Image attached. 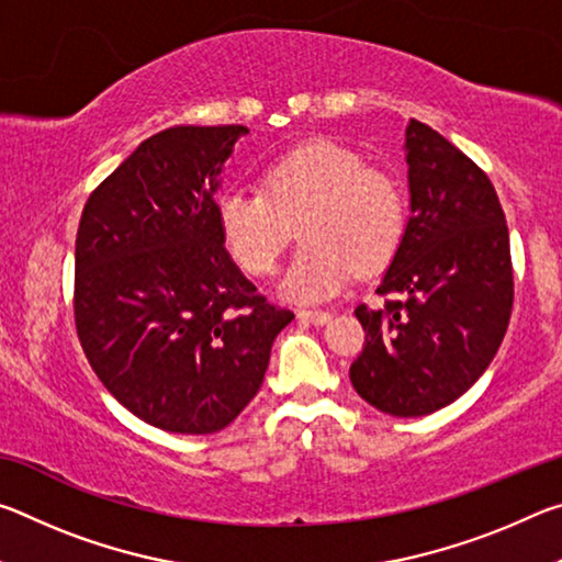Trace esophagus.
<instances>
[{
	"mask_svg": "<svg viewBox=\"0 0 562 562\" xmlns=\"http://www.w3.org/2000/svg\"><path fill=\"white\" fill-rule=\"evenodd\" d=\"M297 317L304 322H312V325H327L331 319L329 312H322V310H300Z\"/></svg>",
	"mask_w": 562,
	"mask_h": 562,
	"instance_id": "1",
	"label": "esophagus"
}]
</instances>
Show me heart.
Instances as JSON below:
<instances>
[{"instance_id": "heart-1", "label": "heart", "mask_w": 562, "mask_h": 562, "mask_svg": "<svg viewBox=\"0 0 562 562\" xmlns=\"http://www.w3.org/2000/svg\"><path fill=\"white\" fill-rule=\"evenodd\" d=\"M262 193L227 188L215 201L225 250L252 278L270 274L300 223L304 240L280 280V294L310 304L335 297L361 272L382 270L406 231L396 180L367 168L357 150L317 138L270 160Z\"/></svg>"}]
</instances>
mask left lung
<instances>
[{"label":"left lung","instance_id":"1","mask_svg":"<svg viewBox=\"0 0 562 562\" xmlns=\"http://www.w3.org/2000/svg\"><path fill=\"white\" fill-rule=\"evenodd\" d=\"M408 217L376 294L359 304L364 349L349 367L357 394L392 416H426L479 382L513 310L508 225L488 176L441 133L406 126Z\"/></svg>","mask_w":562,"mask_h":562}]
</instances>
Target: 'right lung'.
Instances as JSON below:
<instances>
[{"label":"right lung","mask_w":562,"mask_h":562,"mask_svg":"<svg viewBox=\"0 0 562 562\" xmlns=\"http://www.w3.org/2000/svg\"><path fill=\"white\" fill-rule=\"evenodd\" d=\"M245 126L146 138L83 205L74 315L116 402L170 434H215L260 392L294 315L265 302L225 250L215 193Z\"/></svg>","instance_id":"1"}]
</instances>
